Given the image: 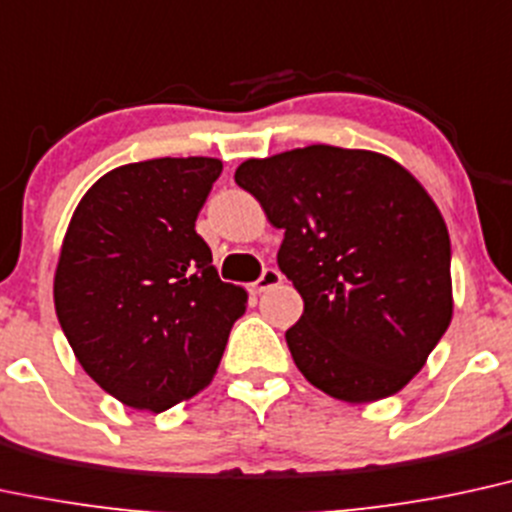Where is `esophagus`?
Returning a JSON list of instances; mask_svg holds the SVG:
<instances>
[{
  "label": "esophagus",
  "instance_id": "1",
  "mask_svg": "<svg viewBox=\"0 0 512 512\" xmlns=\"http://www.w3.org/2000/svg\"><path fill=\"white\" fill-rule=\"evenodd\" d=\"M281 281H283V276H281L279 269H272V267L264 269L260 279L252 283V293H264V291H269V288L279 286Z\"/></svg>",
  "mask_w": 512,
  "mask_h": 512
}]
</instances>
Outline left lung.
Returning <instances> with one entry per match:
<instances>
[{
    "label": "left lung",
    "instance_id": "obj_1",
    "mask_svg": "<svg viewBox=\"0 0 512 512\" xmlns=\"http://www.w3.org/2000/svg\"><path fill=\"white\" fill-rule=\"evenodd\" d=\"M236 183L283 229L276 260L305 303L286 343L303 377L346 403L398 393L453 317L451 238L427 190L391 157L331 145L248 159Z\"/></svg>",
    "mask_w": 512,
    "mask_h": 512
}]
</instances>
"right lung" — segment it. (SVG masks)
I'll use <instances>...</instances> for the list:
<instances>
[{
  "mask_svg": "<svg viewBox=\"0 0 512 512\" xmlns=\"http://www.w3.org/2000/svg\"><path fill=\"white\" fill-rule=\"evenodd\" d=\"M219 174L212 157L119 166L83 195L61 243V329L88 377L135 410L205 389L248 305L195 231Z\"/></svg>",
  "mask_w": 512,
  "mask_h": 512,
  "instance_id": "add662e5",
  "label": "right lung"
}]
</instances>
